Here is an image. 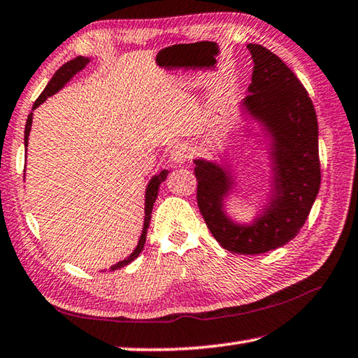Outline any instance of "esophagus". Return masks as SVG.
Instances as JSON below:
<instances>
[{
    "label": "esophagus",
    "instance_id": "34e87169",
    "mask_svg": "<svg viewBox=\"0 0 358 358\" xmlns=\"http://www.w3.org/2000/svg\"><path fill=\"white\" fill-rule=\"evenodd\" d=\"M187 157H189V151H187V147L183 143L175 145L171 150V162L173 166H183Z\"/></svg>",
    "mask_w": 358,
    "mask_h": 358
}]
</instances>
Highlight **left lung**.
Returning a JSON list of instances; mask_svg holds the SVG:
<instances>
[{"instance_id":"1","label":"left lung","mask_w":358,"mask_h":358,"mask_svg":"<svg viewBox=\"0 0 358 358\" xmlns=\"http://www.w3.org/2000/svg\"><path fill=\"white\" fill-rule=\"evenodd\" d=\"M246 48L254 68L238 107L268 143L266 202L250 222H237L226 210L237 192L230 166L199 157L194 173L199 210L217 243L237 254H260L289 243L310 215L320 186L319 128L310 96L282 59L259 44Z\"/></svg>"}]
</instances>
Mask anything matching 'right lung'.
<instances>
[{
    "mask_svg": "<svg viewBox=\"0 0 358 358\" xmlns=\"http://www.w3.org/2000/svg\"><path fill=\"white\" fill-rule=\"evenodd\" d=\"M90 63V58L87 57H77L74 59H71V62H68L66 64H63L62 68H59L55 76L52 77V80L47 83V87L44 88V92L41 93V96L38 99H36L34 106H33V110L31 113L28 115V120H27V126H25V150L28 147V137H29V131H31V123H33V112L38 108L42 102H45L47 98H50V96H53L55 93H58L59 90H62L66 83H68L72 77H74L77 72H80L82 69L87 68V64ZM169 172L167 171H162L161 173L157 175H153L151 177V180L148 181L147 185V189H145V217H143V229H142V235L141 238H138V243L136 246V250L132 251L128 257L120 260V262H117L115 265H112L110 271L113 270H118L121 268V266L128 265L131 264L132 260L138 257V254L142 252L143 246H145V240H147V230H148V226H150V220H151V211H153V205L156 202V197H157V191H159V186L162 181H166Z\"/></svg>",
    "mask_w": 358,
    "mask_h": 358,
    "instance_id": "1",
    "label": "right lung"
}]
</instances>
